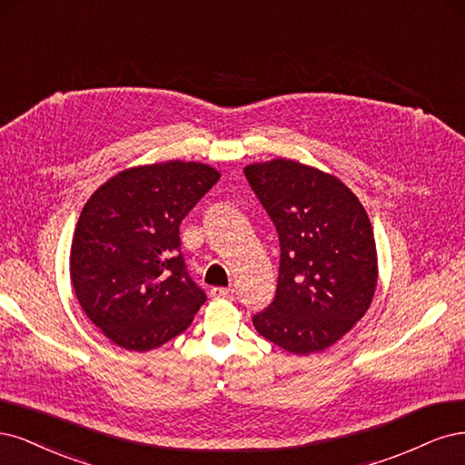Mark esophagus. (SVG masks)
<instances>
[{
  "label": "esophagus",
  "mask_w": 465,
  "mask_h": 465,
  "mask_svg": "<svg viewBox=\"0 0 465 465\" xmlns=\"http://www.w3.org/2000/svg\"><path fill=\"white\" fill-rule=\"evenodd\" d=\"M211 295H213L214 299H233L235 290H232V288H213V290H211Z\"/></svg>",
  "instance_id": "1"
}]
</instances>
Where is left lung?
<instances>
[{"instance_id": "8db88e82", "label": "left lung", "mask_w": 465, "mask_h": 465, "mask_svg": "<svg viewBox=\"0 0 465 465\" xmlns=\"http://www.w3.org/2000/svg\"><path fill=\"white\" fill-rule=\"evenodd\" d=\"M243 172L282 251L276 297L252 324L295 355L331 348L361 321L377 290V245L365 208L338 177L302 162L276 158Z\"/></svg>"}]
</instances>
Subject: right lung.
Wrapping results in <instances>:
<instances>
[{"label":"right lung","instance_id":"obj_1","mask_svg":"<svg viewBox=\"0 0 465 465\" xmlns=\"http://www.w3.org/2000/svg\"><path fill=\"white\" fill-rule=\"evenodd\" d=\"M218 179L201 162L146 163L119 172L86 201L71 243V283L115 346L160 348L206 302L185 271L179 223Z\"/></svg>","mask_w":465,"mask_h":465}]
</instances>
